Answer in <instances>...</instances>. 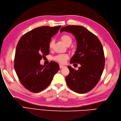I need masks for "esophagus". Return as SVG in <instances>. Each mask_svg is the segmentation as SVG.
<instances>
[{"mask_svg": "<svg viewBox=\"0 0 121 121\" xmlns=\"http://www.w3.org/2000/svg\"><path fill=\"white\" fill-rule=\"evenodd\" d=\"M59 66H60V69L63 68H64V67H65V66H64V65H59Z\"/></svg>", "mask_w": 121, "mask_h": 121, "instance_id": "esophagus-1", "label": "esophagus"}]
</instances>
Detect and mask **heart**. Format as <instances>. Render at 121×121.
<instances>
[{
	"label": "heart",
	"mask_w": 121,
	"mask_h": 121,
	"mask_svg": "<svg viewBox=\"0 0 121 121\" xmlns=\"http://www.w3.org/2000/svg\"><path fill=\"white\" fill-rule=\"evenodd\" d=\"M61 40L66 45H70L72 43V39L71 37L67 35H62L61 37ZM54 45V41H51L49 44V48L50 49L52 48ZM69 58L68 54H59L54 57V60L60 63H64L65 61Z\"/></svg>",
	"instance_id": "obj_1"
}]
</instances>
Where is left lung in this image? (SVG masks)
Here are the masks:
<instances>
[{"label": "left lung", "instance_id": "1", "mask_svg": "<svg viewBox=\"0 0 121 121\" xmlns=\"http://www.w3.org/2000/svg\"><path fill=\"white\" fill-rule=\"evenodd\" d=\"M63 31L75 37L77 49L70 63L80 65L77 70L68 66L69 74L65 78L66 83L74 91L86 93L96 86L103 72L105 58L103 46L99 38L84 27L70 25L62 28L60 32Z\"/></svg>", "mask_w": 121, "mask_h": 121}]
</instances>
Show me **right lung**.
<instances>
[{
    "mask_svg": "<svg viewBox=\"0 0 121 121\" xmlns=\"http://www.w3.org/2000/svg\"><path fill=\"white\" fill-rule=\"evenodd\" d=\"M61 28L43 26L26 33L19 39L15 50L14 68L19 80L28 91L39 92L47 87L59 69L56 62L45 66L42 58L49 54L51 39Z\"/></svg>",
    "mask_w": 121,
    "mask_h": 121,
    "instance_id": "right-lung-1",
    "label": "right lung"
}]
</instances>
